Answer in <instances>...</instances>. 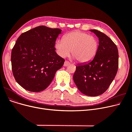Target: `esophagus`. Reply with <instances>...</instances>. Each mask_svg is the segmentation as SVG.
I'll return each instance as SVG.
<instances>
[{
  "label": "esophagus",
  "mask_w": 132,
  "mask_h": 132,
  "mask_svg": "<svg viewBox=\"0 0 132 132\" xmlns=\"http://www.w3.org/2000/svg\"><path fill=\"white\" fill-rule=\"evenodd\" d=\"M70 64V62H68V61H65L64 62V66H68Z\"/></svg>",
  "instance_id": "1"
}]
</instances>
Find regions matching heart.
<instances>
[{"instance_id":"b5f03b06","label":"heart","mask_w":132,"mask_h":132,"mask_svg":"<svg viewBox=\"0 0 132 132\" xmlns=\"http://www.w3.org/2000/svg\"><path fill=\"white\" fill-rule=\"evenodd\" d=\"M98 47L97 39L94 36L79 30L66 34L63 39H57L54 44L55 50L60 57H67L71 52L73 58L81 63H87L92 60Z\"/></svg>"}]
</instances>
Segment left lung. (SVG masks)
<instances>
[{
	"mask_svg": "<svg viewBox=\"0 0 132 132\" xmlns=\"http://www.w3.org/2000/svg\"><path fill=\"white\" fill-rule=\"evenodd\" d=\"M90 31L99 38L97 52L93 60L77 66L73 80L82 94L97 96L106 92L114 79L119 55L116 45L105 34L95 29Z\"/></svg>",
	"mask_w": 132,
	"mask_h": 132,
	"instance_id": "1",
	"label": "left lung"
}]
</instances>
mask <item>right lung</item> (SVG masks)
Wrapping results in <instances>:
<instances>
[{
    "label": "right lung",
    "instance_id": "obj_1",
    "mask_svg": "<svg viewBox=\"0 0 132 132\" xmlns=\"http://www.w3.org/2000/svg\"><path fill=\"white\" fill-rule=\"evenodd\" d=\"M61 30L40 26L22 33L12 48L11 64L16 81L27 90H44L65 60L55 52Z\"/></svg>",
    "mask_w": 132,
    "mask_h": 132
}]
</instances>
